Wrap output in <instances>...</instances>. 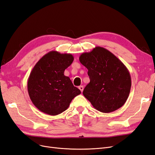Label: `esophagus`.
Masks as SVG:
<instances>
[{"instance_id": "34e87169", "label": "esophagus", "mask_w": 155, "mask_h": 155, "mask_svg": "<svg viewBox=\"0 0 155 155\" xmlns=\"http://www.w3.org/2000/svg\"><path fill=\"white\" fill-rule=\"evenodd\" d=\"M83 86H82V85H81V86H79V90H80L81 91V92H83Z\"/></svg>"}]
</instances>
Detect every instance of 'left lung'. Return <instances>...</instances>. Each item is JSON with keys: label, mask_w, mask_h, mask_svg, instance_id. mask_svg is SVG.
<instances>
[{"label": "left lung", "mask_w": 155, "mask_h": 155, "mask_svg": "<svg viewBox=\"0 0 155 155\" xmlns=\"http://www.w3.org/2000/svg\"><path fill=\"white\" fill-rule=\"evenodd\" d=\"M90 82L83 94L98 111L109 113L122 107L129 97L131 78L124 64L108 50L96 46L79 56Z\"/></svg>", "instance_id": "1"}]
</instances>
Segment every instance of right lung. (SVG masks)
Here are the masks:
<instances>
[{
	"label": "right lung",
	"instance_id": "add662e5",
	"mask_svg": "<svg viewBox=\"0 0 155 155\" xmlns=\"http://www.w3.org/2000/svg\"><path fill=\"white\" fill-rule=\"evenodd\" d=\"M74 61L71 54L50 51L43 55L30 72L28 92L31 101L44 113L55 116L66 110L81 91L74 87L64 70Z\"/></svg>",
	"mask_w": 155,
	"mask_h": 155
}]
</instances>
